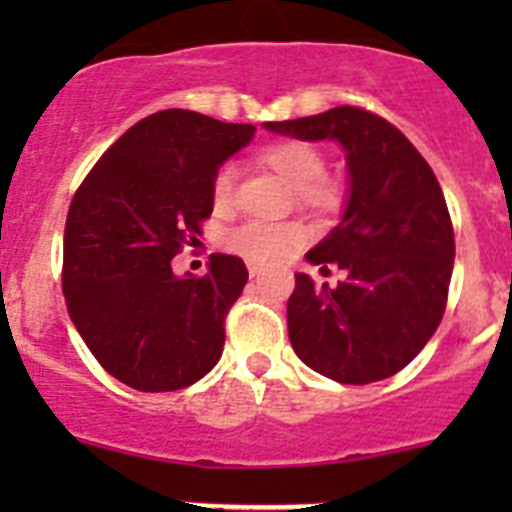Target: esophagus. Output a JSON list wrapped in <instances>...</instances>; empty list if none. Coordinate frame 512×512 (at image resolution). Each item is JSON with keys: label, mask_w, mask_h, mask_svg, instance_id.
Returning a JSON list of instances; mask_svg holds the SVG:
<instances>
[{"label": "esophagus", "mask_w": 512, "mask_h": 512, "mask_svg": "<svg viewBox=\"0 0 512 512\" xmlns=\"http://www.w3.org/2000/svg\"><path fill=\"white\" fill-rule=\"evenodd\" d=\"M261 266L259 264H248V274H251V277H261Z\"/></svg>", "instance_id": "obj_1"}]
</instances>
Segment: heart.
<instances>
[{
    "instance_id": "1",
    "label": "heart",
    "mask_w": 512,
    "mask_h": 512,
    "mask_svg": "<svg viewBox=\"0 0 512 512\" xmlns=\"http://www.w3.org/2000/svg\"><path fill=\"white\" fill-rule=\"evenodd\" d=\"M261 164L269 166L277 176H282L289 187L295 189L297 200L307 207H330L336 202V189L323 176L325 158L315 146L305 140H277L269 143L259 153ZM233 194V169L220 166L212 179V202L215 207H225ZM305 233L300 225L292 223H243L230 230L225 246L233 253H241L256 264H271L284 259L295 246H300Z\"/></svg>"
}]
</instances>
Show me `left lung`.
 <instances>
[{"instance_id":"obj_1","label":"left lung","mask_w":512,"mask_h":512,"mask_svg":"<svg viewBox=\"0 0 512 512\" xmlns=\"http://www.w3.org/2000/svg\"><path fill=\"white\" fill-rule=\"evenodd\" d=\"M297 140H336L346 153L348 194L338 225L310 264L346 277L318 287L295 274L287 302L289 343L323 377L369 384L397 374L431 341L454 269V228L436 174L395 125L359 107L264 122Z\"/></svg>"}]
</instances>
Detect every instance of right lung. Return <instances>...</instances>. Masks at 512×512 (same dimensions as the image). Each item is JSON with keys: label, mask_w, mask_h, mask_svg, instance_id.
Listing matches in <instances>:
<instances>
[{"label": "right lung", "mask_w": 512, "mask_h": 512, "mask_svg": "<svg viewBox=\"0 0 512 512\" xmlns=\"http://www.w3.org/2000/svg\"><path fill=\"white\" fill-rule=\"evenodd\" d=\"M253 125L192 110L135 122L76 192L63 233L69 318L104 372L140 392L205 377L223 354L225 315L248 269L215 253L205 277L171 271L212 215V179L248 146Z\"/></svg>", "instance_id": "1"}]
</instances>
